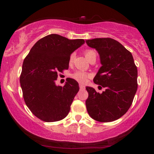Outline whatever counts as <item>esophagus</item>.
Listing matches in <instances>:
<instances>
[{
    "label": "esophagus",
    "mask_w": 154,
    "mask_h": 154,
    "mask_svg": "<svg viewBox=\"0 0 154 154\" xmlns=\"http://www.w3.org/2000/svg\"><path fill=\"white\" fill-rule=\"evenodd\" d=\"M79 88H80V90H84L85 88V86L82 84H79Z\"/></svg>",
    "instance_id": "obj_1"
}]
</instances>
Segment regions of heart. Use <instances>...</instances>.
<instances>
[{
    "mask_svg": "<svg viewBox=\"0 0 154 154\" xmlns=\"http://www.w3.org/2000/svg\"><path fill=\"white\" fill-rule=\"evenodd\" d=\"M85 57L87 58L88 60H89L91 58L93 57V56H95V57H96V52L93 50H87L85 51ZM75 54H72L70 55L69 63H72V61H73L74 59H75ZM89 76L90 75H88V73H86V72L82 71H77L74 74H72V77L73 79H75V80H77V82L83 83L87 80V79L89 77Z\"/></svg>",
    "mask_w": 154,
    "mask_h": 154,
    "instance_id": "1",
    "label": "heart"
}]
</instances>
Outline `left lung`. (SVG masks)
Wrapping results in <instances>:
<instances>
[{"label": "left lung", "mask_w": 154, "mask_h": 154, "mask_svg": "<svg viewBox=\"0 0 154 154\" xmlns=\"http://www.w3.org/2000/svg\"><path fill=\"white\" fill-rule=\"evenodd\" d=\"M86 43L96 49L102 64L93 82L106 89L99 93L86 87L87 111L98 122L115 121L126 114L133 101L137 89V66L131 53L114 39L95 38Z\"/></svg>", "instance_id": "8db88e82"}]
</instances>
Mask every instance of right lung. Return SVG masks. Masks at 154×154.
<instances>
[{"label":"right lung","instance_id":"add662e5","mask_svg":"<svg viewBox=\"0 0 154 154\" xmlns=\"http://www.w3.org/2000/svg\"><path fill=\"white\" fill-rule=\"evenodd\" d=\"M85 43L83 39L69 40L51 34L39 40L22 64L20 85L26 105L38 119L47 122L64 119L70 111L79 84L68 78L56 86L59 72L68 69L70 55Z\"/></svg>","mask_w":154,"mask_h":154}]
</instances>
